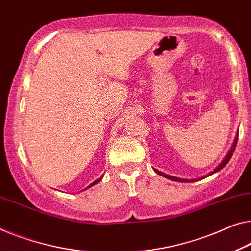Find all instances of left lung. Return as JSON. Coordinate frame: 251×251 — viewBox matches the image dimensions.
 Segmentation results:
<instances>
[{"instance_id":"left-lung-1","label":"left lung","mask_w":251,"mask_h":251,"mask_svg":"<svg viewBox=\"0 0 251 251\" xmlns=\"http://www.w3.org/2000/svg\"><path fill=\"white\" fill-rule=\"evenodd\" d=\"M237 142H238V137L235 138V141H234V143H233V145H232V148H231V150L229 151V153H227L226 154V159L223 160V161L221 162V164H220V166L216 168V169L213 171V173H211V175L212 174H215L216 171H219V170H221L222 168H224V166H226V164L230 161V159H231V156H232V154H233V152H234V149H235V147H237ZM155 173L158 174V175H160V176H163L164 178H168V179H170V180H174V181H179V182H193V181H197L196 179H193V180H188V179H180V178H176V177H171V176H168V175H166V174H162L161 171H158V170H155Z\"/></svg>"}]
</instances>
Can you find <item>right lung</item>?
<instances>
[{"label":"right lung","instance_id":"add662e5","mask_svg":"<svg viewBox=\"0 0 251 251\" xmlns=\"http://www.w3.org/2000/svg\"><path fill=\"white\" fill-rule=\"evenodd\" d=\"M101 179H102V177H101V178H99V179H97V180H96V181H93L91 185H90V186H88V187H87V188H90V187H91V186H93V185H96V184H98V182H99L100 180H101Z\"/></svg>","mask_w":251,"mask_h":251}]
</instances>
